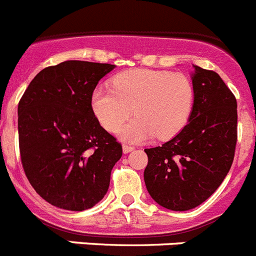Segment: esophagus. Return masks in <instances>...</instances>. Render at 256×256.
I'll list each match as a JSON object with an SVG mask.
<instances>
[{
	"label": "esophagus",
	"instance_id": "1",
	"mask_svg": "<svg viewBox=\"0 0 256 256\" xmlns=\"http://www.w3.org/2000/svg\"><path fill=\"white\" fill-rule=\"evenodd\" d=\"M134 150V147L132 146H126V144H123V154H130Z\"/></svg>",
	"mask_w": 256,
	"mask_h": 256
}]
</instances>
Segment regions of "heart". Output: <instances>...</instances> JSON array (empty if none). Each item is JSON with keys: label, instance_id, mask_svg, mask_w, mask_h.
Returning a JSON list of instances; mask_svg holds the SVG:
<instances>
[{"label": "heart", "instance_id": "heart-1", "mask_svg": "<svg viewBox=\"0 0 256 256\" xmlns=\"http://www.w3.org/2000/svg\"><path fill=\"white\" fill-rule=\"evenodd\" d=\"M91 110L109 133L120 132L126 142L170 140L184 130L194 106V86L184 74L154 70H130L112 78V88H96Z\"/></svg>", "mask_w": 256, "mask_h": 256}]
</instances>
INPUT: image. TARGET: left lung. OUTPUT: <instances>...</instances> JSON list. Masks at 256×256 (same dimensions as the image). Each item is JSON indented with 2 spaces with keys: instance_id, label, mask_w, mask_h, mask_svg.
<instances>
[{
  "instance_id": "left-lung-1",
  "label": "left lung",
  "mask_w": 256,
  "mask_h": 256,
  "mask_svg": "<svg viewBox=\"0 0 256 256\" xmlns=\"http://www.w3.org/2000/svg\"><path fill=\"white\" fill-rule=\"evenodd\" d=\"M194 106L184 130L162 146L146 148L147 192L157 204L189 210L222 184L235 156L238 102L218 74L193 64Z\"/></svg>"
}]
</instances>
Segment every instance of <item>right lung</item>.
Wrapping results in <instances>:
<instances>
[{
    "mask_svg": "<svg viewBox=\"0 0 256 256\" xmlns=\"http://www.w3.org/2000/svg\"><path fill=\"white\" fill-rule=\"evenodd\" d=\"M114 64L64 60L42 70L18 106V144L28 180L44 200L85 210L106 194L122 146L100 126L91 94Z\"/></svg>",
    "mask_w": 256,
    "mask_h": 256,
    "instance_id": "add662e5",
    "label": "right lung"
}]
</instances>
